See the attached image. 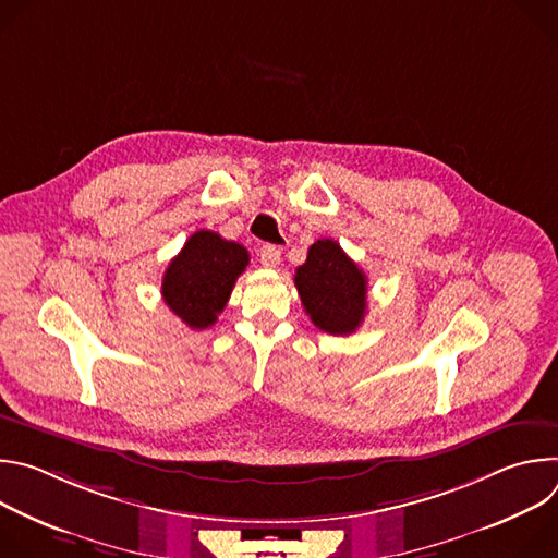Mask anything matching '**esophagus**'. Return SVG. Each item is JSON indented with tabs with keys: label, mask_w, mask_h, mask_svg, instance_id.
<instances>
[{
	"label": "esophagus",
	"mask_w": 558,
	"mask_h": 558,
	"mask_svg": "<svg viewBox=\"0 0 558 558\" xmlns=\"http://www.w3.org/2000/svg\"><path fill=\"white\" fill-rule=\"evenodd\" d=\"M258 256H260L263 267H267V269H276L280 265V247H276V245L260 247Z\"/></svg>",
	"instance_id": "obj_1"
}]
</instances>
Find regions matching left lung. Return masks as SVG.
<instances>
[{"label":"left lung","instance_id":"1","mask_svg":"<svg viewBox=\"0 0 558 558\" xmlns=\"http://www.w3.org/2000/svg\"><path fill=\"white\" fill-rule=\"evenodd\" d=\"M366 276L344 250L323 238L295 269V289L311 323L331 336H351L366 313Z\"/></svg>","mask_w":558,"mask_h":558}]
</instances>
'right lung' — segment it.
<instances>
[{
	"label": "right lung",
	"instance_id": "1",
	"mask_svg": "<svg viewBox=\"0 0 558 558\" xmlns=\"http://www.w3.org/2000/svg\"><path fill=\"white\" fill-rule=\"evenodd\" d=\"M250 265L243 245L201 229L163 274V300L190 329H207L218 320L231 289Z\"/></svg>",
	"mask_w": 558,
	"mask_h": 558
}]
</instances>
